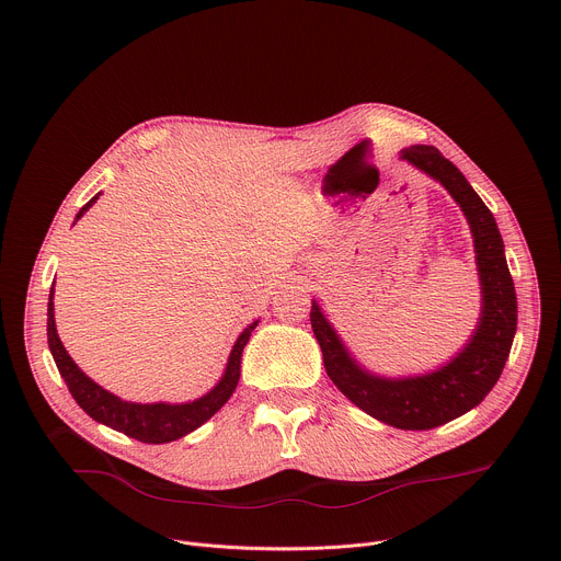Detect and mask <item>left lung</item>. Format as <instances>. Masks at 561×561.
<instances>
[{"label":"left lung","mask_w":561,"mask_h":561,"mask_svg":"<svg viewBox=\"0 0 561 561\" xmlns=\"http://www.w3.org/2000/svg\"><path fill=\"white\" fill-rule=\"evenodd\" d=\"M399 157L439 182L468 219L482 286V312L468 344L424 375L383 377L364 368L312 299L310 324L331 381L366 415L402 431L437 428L474 409L497 383L517 331V295L493 213L461 171L435 146H409Z\"/></svg>","instance_id":"obj_1"}]
</instances>
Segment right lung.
<instances>
[{"instance_id": "right-lung-1", "label": "right lung", "mask_w": 561, "mask_h": 561, "mask_svg": "<svg viewBox=\"0 0 561 561\" xmlns=\"http://www.w3.org/2000/svg\"><path fill=\"white\" fill-rule=\"evenodd\" d=\"M100 195H95L82 210L77 213L75 221L82 217ZM53 295L55 288H50L48 295V322H46V335H48V348L50 355L57 364L59 375L64 377L70 394L79 409H84L87 415H91L95 422L119 431L137 442L144 444H169L175 442L195 428H199L204 422H208L226 402L230 394L237 388L239 375H242V353L244 346L251 340V333L255 331L257 322H253L249 329L242 331V335L237 337L230 355L226 370L221 379L202 397L193 399V402L184 404H167V402H154V404H135L126 402V399L108 392L100 383H95L82 368H79L72 357L66 353L57 329H55V306H53Z\"/></svg>"}]
</instances>
